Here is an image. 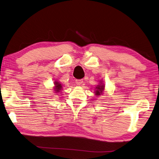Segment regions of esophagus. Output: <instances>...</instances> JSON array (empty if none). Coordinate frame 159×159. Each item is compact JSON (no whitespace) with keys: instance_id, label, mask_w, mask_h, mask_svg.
<instances>
[{"instance_id":"34e87169","label":"esophagus","mask_w":159,"mask_h":159,"mask_svg":"<svg viewBox=\"0 0 159 159\" xmlns=\"http://www.w3.org/2000/svg\"><path fill=\"white\" fill-rule=\"evenodd\" d=\"M83 82H84V80L82 79L75 80V84H76V85H81V84H83Z\"/></svg>"}]
</instances>
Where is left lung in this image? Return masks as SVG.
I'll list each match as a JSON object with an SVG mask.
<instances>
[{
	"instance_id": "1",
	"label": "left lung",
	"mask_w": 159,
	"mask_h": 159,
	"mask_svg": "<svg viewBox=\"0 0 159 159\" xmlns=\"http://www.w3.org/2000/svg\"><path fill=\"white\" fill-rule=\"evenodd\" d=\"M97 90L95 91V94L97 95H100V94H102V93L104 90V85H98V87H96Z\"/></svg>"
}]
</instances>
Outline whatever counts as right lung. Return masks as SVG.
<instances>
[{
  "label": "right lung",
  "mask_w": 159,
  "mask_h": 159,
  "mask_svg": "<svg viewBox=\"0 0 159 159\" xmlns=\"http://www.w3.org/2000/svg\"><path fill=\"white\" fill-rule=\"evenodd\" d=\"M54 84H55V89H54L55 92H56V93L59 92V90L61 89V87H62L61 86V84H59V83H58V82H55Z\"/></svg>",
  "instance_id": "1"
}]
</instances>
